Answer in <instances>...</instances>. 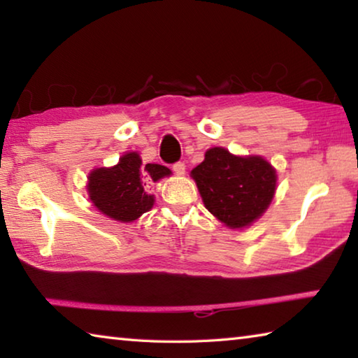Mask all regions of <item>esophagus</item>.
<instances>
[{
	"instance_id": "1",
	"label": "esophagus",
	"mask_w": 358,
	"mask_h": 358,
	"mask_svg": "<svg viewBox=\"0 0 358 358\" xmlns=\"http://www.w3.org/2000/svg\"><path fill=\"white\" fill-rule=\"evenodd\" d=\"M172 171H173V173L175 175H183L185 173V171H186V166H185V162H175V164L172 166Z\"/></svg>"
}]
</instances>
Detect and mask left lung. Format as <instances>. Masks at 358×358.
<instances>
[{
  "label": "left lung",
  "mask_w": 358,
  "mask_h": 358,
  "mask_svg": "<svg viewBox=\"0 0 358 358\" xmlns=\"http://www.w3.org/2000/svg\"><path fill=\"white\" fill-rule=\"evenodd\" d=\"M191 175L205 207L232 229L262 216L276 189V172L264 157L234 156L221 147L210 148Z\"/></svg>",
  "instance_id": "8db88e82"
}]
</instances>
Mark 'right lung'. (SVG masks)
Listing matches in <instances>:
<instances>
[{"mask_svg": "<svg viewBox=\"0 0 358 358\" xmlns=\"http://www.w3.org/2000/svg\"><path fill=\"white\" fill-rule=\"evenodd\" d=\"M171 171L161 164H147L137 153L120 157V162L110 169H96L88 177V194L94 207L115 221L131 222L148 211L155 197L145 191L151 181L161 180Z\"/></svg>", "mask_w": 358, "mask_h": 358, "instance_id": "right-lung-1", "label": "right lung"}]
</instances>
